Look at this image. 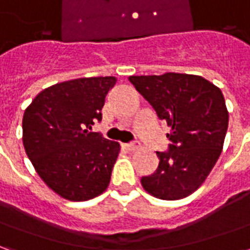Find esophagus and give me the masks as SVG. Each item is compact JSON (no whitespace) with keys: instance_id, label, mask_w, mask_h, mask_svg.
Wrapping results in <instances>:
<instances>
[{"instance_id":"esophagus-1","label":"esophagus","mask_w":250,"mask_h":250,"mask_svg":"<svg viewBox=\"0 0 250 250\" xmlns=\"http://www.w3.org/2000/svg\"><path fill=\"white\" fill-rule=\"evenodd\" d=\"M122 147H123V148H125L127 151H134V150H136V148H138V143H123V145H122Z\"/></svg>"}]
</instances>
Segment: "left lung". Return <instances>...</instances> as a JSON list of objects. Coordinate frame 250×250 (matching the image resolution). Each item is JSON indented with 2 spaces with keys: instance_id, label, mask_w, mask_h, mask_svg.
Returning <instances> with one entry per match:
<instances>
[{
  "instance_id": "obj_1",
  "label": "left lung",
  "mask_w": 250,
  "mask_h": 250,
  "mask_svg": "<svg viewBox=\"0 0 250 250\" xmlns=\"http://www.w3.org/2000/svg\"><path fill=\"white\" fill-rule=\"evenodd\" d=\"M136 91L170 127L167 151H157V170L141 182L161 199H181L204 184L222 151L229 114L218 87L186 73L130 76Z\"/></svg>"
}]
</instances>
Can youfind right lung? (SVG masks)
<instances>
[{"label":"right lung","instance_id":"right-lung-1","mask_svg":"<svg viewBox=\"0 0 250 250\" xmlns=\"http://www.w3.org/2000/svg\"><path fill=\"white\" fill-rule=\"evenodd\" d=\"M116 77H82L41 91L25 109L22 142L40 178L60 197L87 201L108 188L120 146L99 132L104 99Z\"/></svg>","mask_w":250,"mask_h":250}]
</instances>
